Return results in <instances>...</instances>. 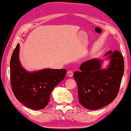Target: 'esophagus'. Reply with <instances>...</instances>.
I'll return each instance as SVG.
<instances>
[{"label":"esophagus","mask_w":131,"mask_h":131,"mask_svg":"<svg viewBox=\"0 0 131 131\" xmlns=\"http://www.w3.org/2000/svg\"><path fill=\"white\" fill-rule=\"evenodd\" d=\"M68 75L69 76V77H72V75H73V71H68Z\"/></svg>","instance_id":"esophagus-1"}]
</instances>
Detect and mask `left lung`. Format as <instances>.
<instances>
[{
    "mask_svg": "<svg viewBox=\"0 0 131 131\" xmlns=\"http://www.w3.org/2000/svg\"><path fill=\"white\" fill-rule=\"evenodd\" d=\"M110 63L102 69V60L93 59L83 63L74 78L77 84L79 101L88 110H98L112 103L118 94L124 73V59L118 51H109Z\"/></svg>",
    "mask_w": 131,
    "mask_h": 131,
    "instance_id": "1",
    "label": "left lung"
}]
</instances>
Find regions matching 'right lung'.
<instances>
[{
    "instance_id": "right-lung-1",
    "label": "right lung",
    "mask_w": 131,
    "mask_h": 131,
    "mask_svg": "<svg viewBox=\"0 0 131 131\" xmlns=\"http://www.w3.org/2000/svg\"><path fill=\"white\" fill-rule=\"evenodd\" d=\"M19 44L10 60V80L13 94L25 106L34 110L46 107L52 91L63 80L67 69H44L31 72L21 67L19 59Z\"/></svg>"
}]
</instances>
